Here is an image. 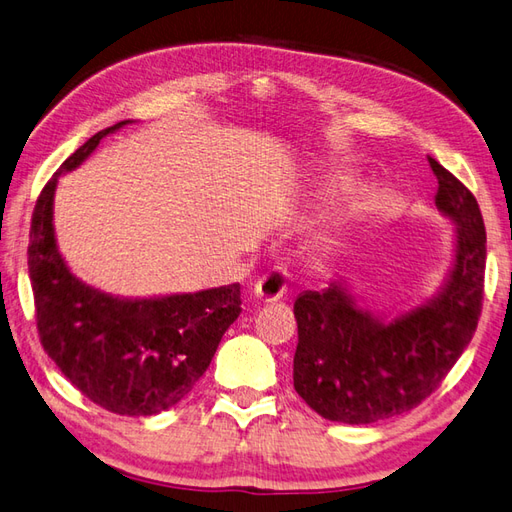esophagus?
<instances>
[{"label": "esophagus", "mask_w": 512, "mask_h": 512, "mask_svg": "<svg viewBox=\"0 0 512 512\" xmlns=\"http://www.w3.org/2000/svg\"><path fill=\"white\" fill-rule=\"evenodd\" d=\"M289 286V273L284 269H271L254 286V295L260 302H278Z\"/></svg>", "instance_id": "esophagus-1"}]
</instances>
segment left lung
<instances>
[{"label": "left lung", "mask_w": 512, "mask_h": 512, "mask_svg": "<svg viewBox=\"0 0 512 512\" xmlns=\"http://www.w3.org/2000/svg\"><path fill=\"white\" fill-rule=\"evenodd\" d=\"M439 180L434 204L456 221V258L443 291L406 315L382 321L332 282L295 299L297 395L330 421L373 423L430 397L478 328L486 232L476 197L428 156Z\"/></svg>", "instance_id": "1"}]
</instances>
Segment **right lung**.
I'll use <instances>...</instances> for the list:
<instances>
[{
  "instance_id": "1",
  "label": "right lung",
  "mask_w": 512,
  "mask_h": 512,
  "mask_svg": "<svg viewBox=\"0 0 512 512\" xmlns=\"http://www.w3.org/2000/svg\"><path fill=\"white\" fill-rule=\"evenodd\" d=\"M119 121L91 136L36 199L28 245L36 330L76 389L115 415L149 417L176 406L204 376L221 336L241 313V284L152 299L95 291L58 254L52 204L60 173L76 169Z\"/></svg>"
}]
</instances>
